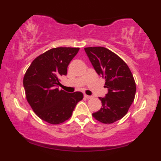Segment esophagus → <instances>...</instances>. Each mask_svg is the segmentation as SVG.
<instances>
[{
    "label": "esophagus",
    "mask_w": 161,
    "mask_h": 161,
    "mask_svg": "<svg viewBox=\"0 0 161 161\" xmlns=\"http://www.w3.org/2000/svg\"><path fill=\"white\" fill-rule=\"evenodd\" d=\"M84 97L86 98H87V99H91V98H92L93 97L92 96H90V95H87V94H84Z\"/></svg>",
    "instance_id": "1"
}]
</instances>
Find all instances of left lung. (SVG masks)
<instances>
[{
	"label": "left lung",
	"instance_id": "1",
	"mask_svg": "<svg viewBox=\"0 0 161 161\" xmlns=\"http://www.w3.org/2000/svg\"><path fill=\"white\" fill-rule=\"evenodd\" d=\"M94 69L105 78L108 93L99 97L102 108L92 115L99 122L111 124L126 115L136 92V83L127 64L120 57L104 47L84 48Z\"/></svg>",
	"mask_w": 161,
	"mask_h": 161
}]
</instances>
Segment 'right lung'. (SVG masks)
Instances as JSON below:
<instances>
[{
	"instance_id": "add662e5",
	"label": "right lung",
	"mask_w": 161,
	"mask_h": 161,
	"mask_svg": "<svg viewBox=\"0 0 161 161\" xmlns=\"http://www.w3.org/2000/svg\"><path fill=\"white\" fill-rule=\"evenodd\" d=\"M78 47H56L36 57L23 78L25 96L33 111L41 119L58 125L71 117L80 92L68 93L58 89V79L67 75V67Z\"/></svg>"
}]
</instances>
